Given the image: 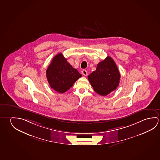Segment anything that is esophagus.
Returning <instances> with one entry per match:
<instances>
[{"mask_svg": "<svg viewBox=\"0 0 160 160\" xmlns=\"http://www.w3.org/2000/svg\"><path fill=\"white\" fill-rule=\"evenodd\" d=\"M82 73L84 75V76H87V75H88V72H87L86 70H83L82 71Z\"/></svg>", "mask_w": 160, "mask_h": 160, "instance_id": "1", "label": "esophagus"}]
</instances>
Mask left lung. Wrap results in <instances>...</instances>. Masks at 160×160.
<instances>
[{"label": "left lung", "mask_w": 160, "mask_h": 160, "mask_svg": "<svg viewBox=\"0 0 160 160\" xmlns=\"http://www.w3.org/2000/svg\"><path fill=\"white\" fill-rule=\"evenodd\" d=\"M121 75L110 56L97 65L96 70L88 76V80L97 94L106 96L115 90L119 84Z\"/></svg>", "instance_id": "1"}]
</instances>
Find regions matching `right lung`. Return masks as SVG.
Returning <instances> with one entry per match:
<instances>
[{
	"label": "right lung",
	"instance_id": "1",
	"mask_svg": "<svg viewBox=\"0 0 160 160\" xmlns=\"http://www.w3.org/2000/svg\"><path fill=\"white\" fill-rule=\"evenodd\" d=\"M81 76L76 69L68 62L61 53L53 58L46 70L50 87L60 93L67 92Z\"/></svg>",
	"mask_w": 160,
	"mask_h": 160
}]
</instances>
